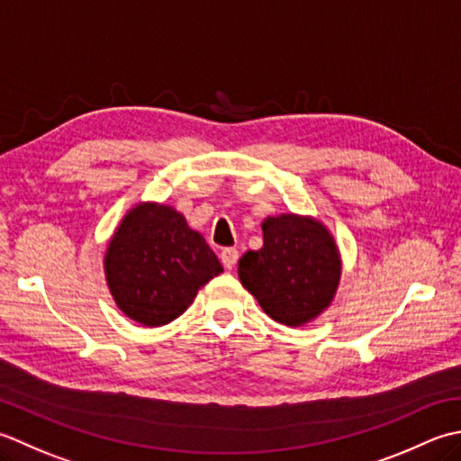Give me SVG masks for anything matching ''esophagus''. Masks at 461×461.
Here are the masks:
<instances>
[{"instance_id":"obj_1","label":"esophagus","mask_w":461,"mask_h":461,"mask_svg":"<svg viewBox=\"0 0 461 461\" xmlns=\"http://www.w3.org/2000/svg\"><path fill=\"white\" fill-rule=\"evenodd\" d=\"M239 260V250L237 249H222L221 250V262L224 268H234V265H237Z\"/></svg>"}]
</instances>
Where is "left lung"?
<instances>
[{"label": "left lung", "mask_w": 461, "mask_h": 461, "mask_svg": "<svg viewBox=\"0 0 461 461\" xmlns=\"http://www.w3.org/2000/svg\"><path fill=\"white\" fill-rule=\"evenodd\" d=\"M262 237V249L239 260L242 286L280 324L312 321L330 304L340 280L332 237L321 222L296 214L267 219Z\"/></svg>", "instance_id": "8db88e82"}]
</instances>
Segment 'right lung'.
<instances>
[{
  "mask_svg": "<svg viewBox=\"0 0 461 461\" xmlns=\"http://www.w3.org/2000/svg\"><path fill=\"white\" fill-rule=\"evenodd\" d=\"M105 272L111 294L129 318L163 326L181 316L222 267L183 214L165 204H139L109 244Z\"/></svg>",
  "mask_w": 461,
  "mask_h": 461,
  "instance_id": "add662e5",
  "label": "right lung"
}]
</instances>
